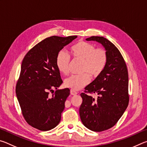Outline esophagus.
Masks as SVG:
<instances>
[{
  "label": "esophagus",
  "mask_w": 147,
  "mask_h": 147,
  "mask_svg": "<svg viewBox=\"0 0 147 147\" xmlns=\"http://www.w3.org/2000/svg\"><path fill=\"white\" fill-rule=\"evenodd\" d=\"M71 94L72 95H76V94H77V92L74 91V89H71Z\"/></svg>",
  "instance_id": "1"
}]
</instances>
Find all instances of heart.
I'll use <instances>...</instances> for the list:
<instances>
[{
    "label": "heart",
    "instance_id": "heart-1",
    "mask_svg": "<svg viewBox=\"0 0 147 147\" xmlns=\"http://www.w3.org/2000/svg\"><path fill=\"white\" fill-rule=\"evenodd\" d=\"M74 59L82 60L80 66L81 74L72 75L65 80L64 84L74 90H79L88 84L91 80L96 78L102 73L108 62V54L105 50L96 49L94 45L85 41H79L70 48ZM70 63V56L64 51L57 54L56 65L61 74H67Z\"/></svg>",
    "mask_w": 147,
    "mask_h": 147
}]
</instances>
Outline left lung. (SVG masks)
Here are the masks:
<instances>
[{
	"label": "left lung",
	"mask_w": 147,
	"mask_h": 147,
	"mask_svg": "<svg viewBox=\"0 0 147 147\" xmlns=\"http://www.w3.org/2000/svg\"><path fill=\"white\" fill-rule=\"evenodd\" d=\"M87 41L102 44L108 54V62L100 76L85 88L79 109L81 121L86 128L94 131L108 130L123 115L129 102L128 73L120 51L104 37L92 36ZM96 93L97 99L86 94Z\"/></svg>",
	"instance_id": "left-lung-1"
}]
</instances>
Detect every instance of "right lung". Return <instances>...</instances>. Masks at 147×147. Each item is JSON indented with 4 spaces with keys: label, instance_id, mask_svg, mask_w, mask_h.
Returning <instances> with one entry per match:
<instances>
[{
    "label": "right lung",
    "instance_id": "right-lung-1",
    "mask_svg": "<svg viewBox=\"0 0 147 147\" xmlns=\"http://www.w3.org/2000/svg\"><path fill=\"white\" fill-rule=\"evenodd\" d=\"M76 38H47L30 50L22 61L16 92L24 118L32 127L48 131L60 122L70 90L58 89L52 96L49 91L63 83L56 65L57 54Z\"/></svg>",
    "mask_w": 147,
    "mask_h": 147
}]
</instances>
